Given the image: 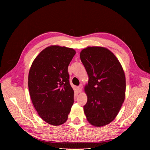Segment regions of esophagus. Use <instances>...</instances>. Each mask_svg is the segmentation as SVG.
<instances>
[{
  "mask_svg": "<svg viewBox=\"0 0 150 150\" xmlns=\"http://www.w3.org/2000/svg\"><path fill=\"white\" fill-rule=\"evenodd\" d=\"M78 90L79 91V92H81V91H82V89H83V85H82V84H80L79 86H78Z\"/></svg>",
  "mask_w": 150,
  "mask_h": 150,
  "instance_id": "1",
  "label": "esophagus"
}]
</instances>
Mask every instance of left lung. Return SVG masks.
Listing matches in <instances>:
<instances>
[{
	"label": "left lung",
	"mask_w": 150,
	"mask_h": 150,
	"mask_svg": "<svg viewBox=\"0 0 150 150\" xmlns=\"http://www.w3.org/2000/svg\"><path fill=\"white\" fill-rule=\"evenodd\" d=\"M80 58L89 76L85 87L86 116L95 126L106 125L115 118L124 102L125 72L116 57L106 48L88 47L81 52Z\"/></svg>",
	"instance_id": "1"
}]
</instances>
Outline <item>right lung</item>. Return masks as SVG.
<instances>
[{"mask_svg": "<svg viewBox=\"0 0 150 150\" xmlns=\"http://www.w3.org/2000/svg\"><path fill=\"white\" fill-rule=\"evenodd\" d=\"M73 49L52 46L33 61L28 86L33 105L41 118L58 126L66 121L74 103L68 66L75 55Z\"/></svg>", "mask_w": 150, "mask_h": 150, "instance_id": "1", "label": "right lung"}]
</instances>
